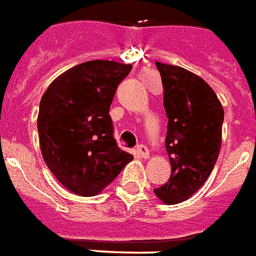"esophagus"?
<instances>
[{"instance_id": "obj_1", "label": "esophagus", "mask_w": 256, "mask_h": 256, "mask_svg": "<svg viewBox=\"0 0 256 256\" xmlns=\"http://www.w3.org/2000/svg\"><path fill=\"white\" fill-rule=\"evenodd\" d=\"M138 153L142 158H148L149 157V149L145 145H138Z\"/></svg>"}]
</instances>
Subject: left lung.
<instances>
[{
    "label": "left lung",
    "mask_w": 256,
    "mask_h": 256,
    "mask_svg": "<svg viewBox=\"0 0 256 256\" xmlns=\"http://www.w3.org/2000/svg\"><path fill=\"white\" fill-rule=\"evenodd\" d=\"M168 116L165 138L172 174L154 194L166 205L186 201L212 173L222 144L224 112L216 94L186 68L156 62Z\"/></svg>",
    "instance_id": "obj_1"
}]
</instances>
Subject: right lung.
I'll list each match as a JSON object with an SVG mask.
<instances>
[{
    "label": "right lung",
    "mask_w": 256,
    "mask_h": 256,
    "mask_svg": "<svg viewBox=\"0 0 256 256\" xmlns=\"http://www.w3.org/2000/svg\"><path fill=\"white\" fill-rule=\"evenodd\" d=\"M130 70V64L114 60L80 63L51 82L40 99V152L71 193L99 194L134 158L116 145L110 116L118 83Z\"/></svg>",
    "instance_id": "right-lung-1"
}]
</instances>
